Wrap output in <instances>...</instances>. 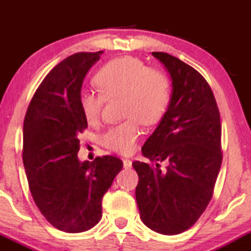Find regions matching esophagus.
<instances>
[{"mask_svg":"<svg viewBox=\"0 0 251 251\" xmlns=\"http://www.w3.org/2000/svg\"><path fill=\"white\" fill-rule=\"evenodd\" d=\"M124 168H125L126 170L131 169L132 168V162L129 159H124Z\"/></svg>","mask_w":251,"mask_h":251,"instance_id":"34e87169","label":"esophagus"}]
</instances>
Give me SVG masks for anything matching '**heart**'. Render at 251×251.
<instances>
[{
    "instance_id": "b5f03b06",
    "label": "heart",
    "mask_w": 251,
    "mask_h": 251,
    "mask_svg": "<svg viewBox=\"0 0 251 251\" xmlns=\"http://www.w3.org/2000/svg\"><path fill=\"white\" fill-rule=\"evenodd\" d=\"M94 83L100 94L91 91L80 93L83 118L88 124H96L105 99L122 97L123 116L127 119L107 128L100 143L111 151L129 153L142 133L140 122L153 125L165 113L171 94L169 77L160 70L146 67L138 57L127 55L105 63L97 72Z\"/></svg>"
}]
</instances>
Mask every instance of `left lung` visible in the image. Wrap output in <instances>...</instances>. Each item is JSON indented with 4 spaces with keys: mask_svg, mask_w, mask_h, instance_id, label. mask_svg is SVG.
Segmentation results:
<instances>
[{
    "mask_svg": "<svg viewBox=\"0 0 251 251\" xmlns=\"http://www.w3.org/2000/svg\"><path fill=\"white\" fill-rule=\"evenodd\" d=\"M171 77L166 112L142 152L151 162H166L162 171L132 163L139 181L135 200L140 218L163 235L191 227L208 206L222 164L221 119L214 93L191 66L163 51L152 53Z\"/></svg>",
    "mask_w": 251,
    "mask_h": 251,
    "instance_id": "left-lung-1",
    "label": "left lung"
}]
</instances>
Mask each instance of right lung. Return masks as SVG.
Segmentation results:
<instances>
[{"label": "right lung", "instance_id": "1", "mask_svg": "<svg viewBox=\"0 0 251 251\" xmlns=\"http://www.w3.org/2000/svg\"><path fill=\"white\" fill-rule=\"evenodd\" d=\"M102 51L76 53L57 63L36 89L24 123V164L34 201L61 231L76 234L101 220L103 195L123 169L113 155L80 162L87 127L79 105L83 79Z\"/></svg>", "mask_w": 251, "mask_h": 251}]
</instances>
